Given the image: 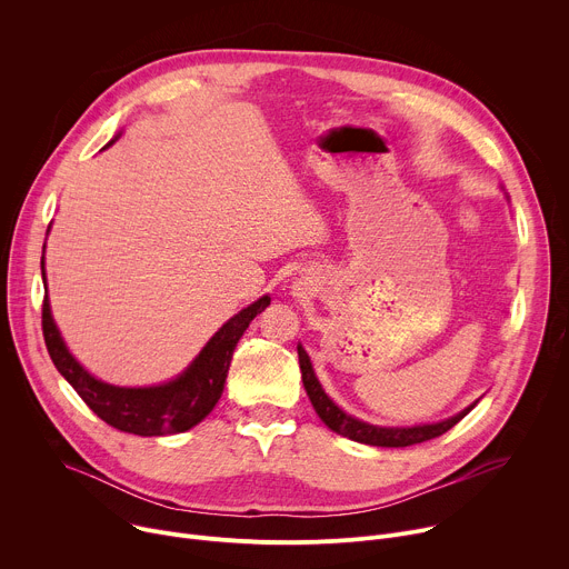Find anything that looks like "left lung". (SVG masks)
<instances>
[{
  "label": "left lung",
  "instance_id": "obj_1",
  "mask_svg": "<svg viewBox=\"0 0 569 569\" xmlns=\"http://www.w3.org/2000/svg\"><path fill=\"white\" fill-rule=\"evenodd\" d=\"M299 353V369H301V380L306 387V393L312 402V408L317 412V417L327 423L331 430H336L338 435L358 441V443H367V446H380V448H405V446H415V443H423L430 439L441 437L443 432H448L450 428H455L475 405L466 408L463 412H459L457 417L441 421V423H432V426H417V428H378V426H369L365 421H358L349 415H345L338 405L323 393L319 380L315 378V371L310 367L308 353L297 347Z\"/></svg>",
  "mask_w": 569,
  "mask_h": 569
}]
</instances>
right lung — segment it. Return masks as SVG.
Listing matches in <instances>:
<instances>
[{
	"mask_svg": "<svg viewBox=\"0 0 569 569\" xmlns=\"http://www.w3.org/2000/svg\"><path fill=\"white\" fill-rule=\"evenodd\" d=\"M268 306L270 297H261L252 306L242 308L207 342L180 378L159 387L128 389L92 378L67 351L47 297L42 301V336L56 369L101 421L121 432L161 437L191 430L216 408L238 340L248 331L250 321Z\"/></svg>",
	"mask_w": 569,
	"mask_h": 569,
	"instance_id": "1",
	"label": "right lung"
}]
</instances>
